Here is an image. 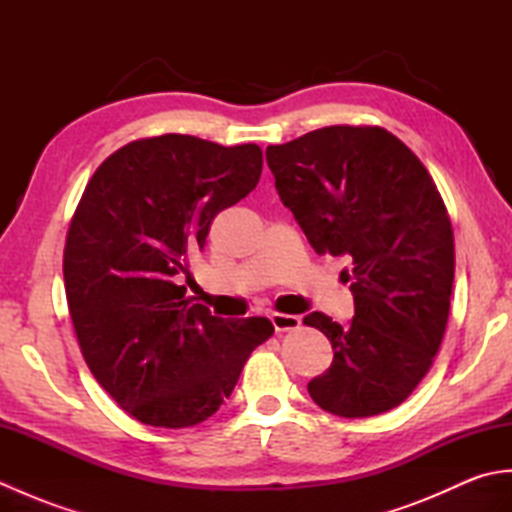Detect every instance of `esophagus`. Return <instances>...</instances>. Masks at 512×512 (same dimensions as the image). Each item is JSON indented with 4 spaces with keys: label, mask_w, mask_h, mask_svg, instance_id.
Instances as JSON below:
<instances>
[{
    "label": "esophagus",
    "mask_w": 512,
    "mask_h": 512,
    "mask_svg": "<svg viewBox=\"0 0 512 512\" xmlns=\"http://www.w3.org/2000/svg\"><path fill=\"white\" fill-rule=\"evenodd\" d=\"M270 321H273L275 330L277 332H288V330H297L301 325V319L295 317V314H281V312H275L270 314Z\"/></svg>",
    "instance_id": "1"
}]
</instances>
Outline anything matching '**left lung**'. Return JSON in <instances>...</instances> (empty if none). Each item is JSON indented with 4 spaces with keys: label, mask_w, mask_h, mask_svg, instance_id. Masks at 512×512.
<instances>
[{
    "label": "left lung",
    "mask_w": 512,
    "mask_h": 512,
    "mask_svg": "<svg viewBox=\"0 0 512 512\" xmlns=\"http://www.w3.org/2000/svg\"><path fill=\"white\" fill-rule=\"evenodd\" d=\"M266 162L310 246L352 259L341 275L354 319H303L334 350L308 383L312 400L341 418L398 407L427 376L449 321L455 248L436 182L402 140L369 125L314 129L270 145Z\"/></svg>",
    "instance_id": "1"
}]
</instances>
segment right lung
Segmentation results:
<instances>
[{
	"mask_svg": "<svg viewBox=\"0 0 512 512\" xmlns=\"http://www.w3.org/2000/svg\"><path fill=\"white\" fill-rule=\"evenodd\" d=\"M262 165L257 145L140 138L103 160L81 195L63 250L70 317L90 372L138 422L211 418L275 332L266 317H213L178 286L213 217L257 187Z\"/></svg>",
	"mask_w": 512,
	"mask_h": 512,
	"instance_id": "add662e5",
	"label": "right lung"
}]
</instances>
